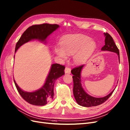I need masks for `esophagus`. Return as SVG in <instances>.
Wrapping results in <instances>:
<instances>
[{"label": "esophagus", "instance_id": "obj_1", "mask_svg": "<svg viewBox=\"0 0 130 130\" xmlns=\"http://www.w3.org/2000/svg\"><path fill=\"white\" fill-rule=\"evenodd\" d=\"M65 73H68V74H70L71 73V69L69 68H68V67H66L65 69Z\"/></svg>", "mask_w": 130, "mask_h": 130}]
</instances>
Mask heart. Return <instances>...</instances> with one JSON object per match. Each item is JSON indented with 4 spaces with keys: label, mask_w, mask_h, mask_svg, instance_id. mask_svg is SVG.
Instances as JSON below:
<instances>
[{
    "label": "heart",
    "mask_w": 130,
    "mask_h": 130,
    "mask_svg": "<svg viewBox=\"0 0 130 130\" xmlns=\"http://www.w3.org/2000/svg\"><path fill=\"white\" fill-rule=\"evenodd\" d=\"M96 47V43L90 37L83 35H71L65 36L61 42V46L56 45L55 54L62 59L68 55L73 56L76 64H81L87 60Z\"/></svg>",
    "instance_id": "obj_1"
}]
</instances>
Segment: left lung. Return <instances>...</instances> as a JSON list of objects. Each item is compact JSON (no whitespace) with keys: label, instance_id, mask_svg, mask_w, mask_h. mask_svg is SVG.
I'll list each match as a JSON object with an SVG mask.
<instances>
[{"label":"left lung","instance_id":"8db88e82","mask_svg":"<svg viewBox=\"0 0 130 130\" xmlns=\"http://www.w3.org/2000/svg\"><path fill=\"white\" fill-rule=\"evenodd\" d=\"M105 36V45L102 47V51H108L116 53L119 61V52L112 37L108 33H104ZM85 65L79 66L72 70L71 73L73 75V94L76 102L81 106L91 107L97 106L104 103L110 98L115 89L108 95L103 98H95L89 95L84 89L81 80V73Z\"/></svg>","mask_w":130,"mask_h":130}]
</instances>
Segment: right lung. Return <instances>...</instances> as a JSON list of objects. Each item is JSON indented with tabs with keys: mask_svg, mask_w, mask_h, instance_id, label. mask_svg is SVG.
<instances>
[{
	"mask_svg": "<svg viewBox=\"0 0 130 130\" xmlns=\"http://www.w3.org/2000/svg\"><path fill=\"white\" fill-rule=\"evenodd\" d=\"M59 27V26L58 25H51L48 23L33 25L29 27L23 33L17 42L15 52L21 45L31 40H37L46 43L47 37ZM64 70V66L58 64H52L44 85L39 89L32 92H25L22 90L19 87L14 79V82L19 93L26 101L32 105L42 106L50 102L54 98L55 83L58 78L65 74Z\"/></svg>",
	"mask_w": 130,
	"mask_h": 130,
	"instance_id": "add662e5",
	"label": "right lung"
}]
</instances>
